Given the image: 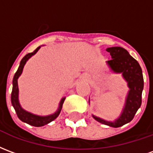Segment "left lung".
I'll use <instances>...</instances> for the list:
<instances>
[{"label": "left lung", "instance_id": "left-lung-1", "mask_svg": "<svg viewBox=\"0 0 153 153\" xmlns=\"http://www.w3.org/2000/svg\"><path fill=\"white\" fill-rule=\"evenodd\" d=\"M106 51L112 58L111 60H107V64L114 72L122 73L125 79L128 82L129 92L126 98V103L123 112L116 120L109 122L95 115L93 116L97 121L103 125L118 128L131 121L138 108L141 106L143 77L138 62L125 49L120 47H114L107 48Z\"/></svg>", "mask_w": 153, "mask_h": 153}]
</instances>
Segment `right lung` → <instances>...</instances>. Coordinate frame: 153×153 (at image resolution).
<instances>
[{
    "instance_id": "1",
    "label": "right lung",
    "mask_w": 153,
    "mask_h": 153,
    "mask_svg": "<svg viewBox=\"0 0 153 153\" xmlns=\"http://www.w3.org/2000/svg\"><path fill=\"white\" fill-rule=\"evenodd\" d=\"M40 48V47H38L36 50H34L33 52L28 53L25 57L23 58L20 61L19 64V66L18 70L16 71V73L15 74V76L13 79V88H12V93H11V103L14 108L15 110V112L18 115L19 119L22 120L23 122H25L28 125H33V126H36V127H40V126H43V125H47L48 123H50L52 120H54L56 118L57 116L59 115L60 113V111L62 109V106H63V103L65 102V97L61 99L60 102V106L56 111V112H55L52 115H47V116H38V115H33L31 113L27 112L25 111V110L22 108L19 103V99H18V94H19V88H18V82L17 79L19 77V75L21 74L24 66H25L26 61L32 56H33L38 49Z\"/></svg>"
}]
</instances>
